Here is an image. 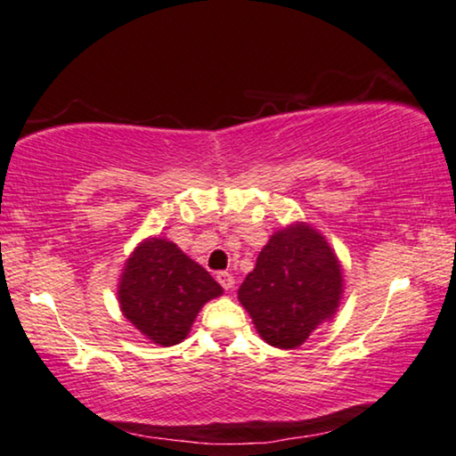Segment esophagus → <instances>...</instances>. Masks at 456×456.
I'll list each match as a JSON object with an SVG mask.
<instances>
[{"instance_id":"34e87169","label":"esophagus","mask_w":456,"mask_h":456,"mask_svg":"<svg viewBox=\"0 0 456 456\" xmlns=\"http://www.w3.org/2000/svg\"><path fill=\"white\" fill-rule=\"evenodd\" d=\"M216 281L221 283L224 289H232L233 283H235V279H233V275L229 271H218L216 273Z\"/></svg>"}]
</instances>
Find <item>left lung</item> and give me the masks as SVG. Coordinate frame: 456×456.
<instances>
[{
	"mask_svg": "<svg viewBox=\"0 0 456 456\" xmlns=\"http://www.w3.org/2000/svg\"><path fill=\"white\" fill-rule=\"evenodd\" d=\"M238 294L266 344L296 348L336 313L342 271L327 241L300 223L273 235Z\"/></svg>",
	"mask_w": 456,
	"mask_h": 456,
	"instance_id": "1",
	"label": "left lung"
}]
</instances>
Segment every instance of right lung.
I'll return each instance as SVG.
<instances>
[{
  "label": "right lung",
  "instance_id": "1",
  "mask_svg": "<svg viewBox=\"0 0 456 456\" xmlns=\"http://www.w3.org/2000/svg\"><path fill=\"white\" fill-rule=\"evenodd\" d=\"M223 294L210 273L167 240H148L126 260L118 298L125 317L160 346L185 339L206 302Z\"/></svg>",
  "mask_w": 456,
  "mask_h": 456
}]
</instances>
